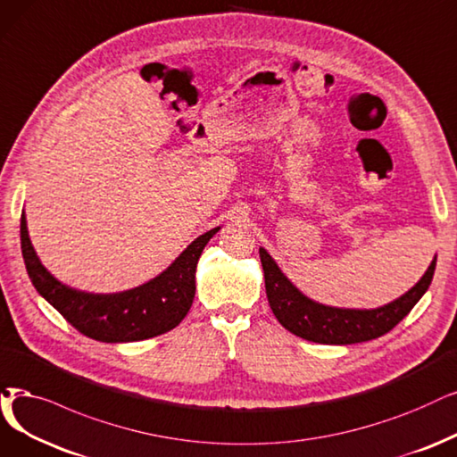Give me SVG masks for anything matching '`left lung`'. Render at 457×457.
I'll list each match as a JSON object with an SVG mask.
<instances>
[{
	"instance_id": "8db88e82",
	"label": "left lung",
	"mask_w": 457,
	"mask_h": 457,
	"mask_svg": "<svg viewBox=\"0 0 457 457\" xmlns=\"http://www.w3.org/2000/svg\"><path fill=\"white\" fill-rule=\"evenodd\" d=\"M261 262L264 270L266 296L273 315L287 328L290 334L313 343L326 345H353L377 339L388 334L392 328L403 320L418 300L426 295L431 285L436 254L429 268L411 290L397 300L375 309H345L319 303L307 298L303 292L292 283L270 253L261 247Z\"/></svg>"
}]
</instances>
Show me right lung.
<instances>
[{"mask_svg":"<svg viewBox=\"0 0 457 457\" xmlns=\"http://www.w3.org/2000/svg\"><path fill=\"white\" fill-rule=\"evenodd\" d=\"M219 228L221 227L198 236L154 279L112 295L72 288L54 278L31 245L24 213L21 219V244L33 287L67 322L96 341L131 343L170 332L184 320L195 298L198 259Z\"/></svg>","mask_w":457,"mask_h":457,"instance_id":"1","label":"right lung"}]
</instances>
